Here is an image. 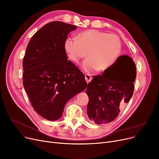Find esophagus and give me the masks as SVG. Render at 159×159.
<instances>
[{
	"label": "esophagus",
	"instance_id": "1",
	"mask_svg": "<svg viewBox=\"0 0 159 159\" xmlns=\"http://www.w3.org/2000/svg\"><path fill=\"white\" fill-rule=\"evenodd\" d=\"M85 79L86 80V82L88 84L91 81V79H92V78H91V77L89 75L86 74V75H85Z\"/></svg>",
	"mask_w": 159,
	"mask_h": 159
}]
</instances>
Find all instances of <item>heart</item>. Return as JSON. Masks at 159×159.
Wrapping results in <instances>:
<instances>
[{
  "mask_svg": "<svg viewBox=\"0 0 159 159\" xmlns=\"http://www.w3.org/2000/svg\"><path fill=\"white\" fill-rule=\"evenodd\" d=\"M64 48L69 58L75 64L87 56L82 68L87 73H92L97 70H106L114 64L121 52V42L116 34L89 30L79 34L76 39L67 38Z\"/></svg>",
  "mask_w": 159,
  "mask_h": 159,
  "instance_id": "b5f03b06",
  "label": "heart"
}]
</instances>
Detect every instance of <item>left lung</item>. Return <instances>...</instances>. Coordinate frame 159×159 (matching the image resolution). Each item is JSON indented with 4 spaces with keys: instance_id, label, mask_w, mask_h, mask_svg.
Instances as JSON below:
<instances>
[{
    "instance_id": "1",
    "label": "left lung",
    "mask_w": 159,
    "mask_h": 159,
    "mask_svg": "<svg viewBox=\"0 0 159 159\" xmlns=\"http://www.w3.org/2000/svg\"><path fill=\"white\" fill-rule=\"evenodd\" d=\"M136 66L131 57L119 56L102 75L94 76L88 85L87 113L95 124L107 123L117 118L120 109L133 94Z\"/></svg>"
}]
</instances>
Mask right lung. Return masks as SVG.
<instances>
[{"mask_svg":"<svg viewBox=\"0 0 159 159\" xmlns=\"http://www.w3.org/2000/svg\"><path fill=\"white\" fill-rule=\"evenodd\" d=\"M76 28L60 21L47 24L31 38L24 57V88L33 108L49 121L60 119L66 103L87 88L64 48L68 34Z\"/></svg>","mask_w":159,"mask_h":159,"instance_id":"right-lung-1","label":"right lung"}]
</instances>
